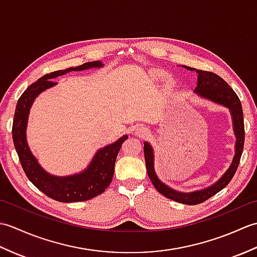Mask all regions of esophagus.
I'll use <instances>...</instances> for the list:
<instances>
[{
    "label": "esophagus",
    "mask_w": 257,
    "mask_h": 257,
    "mask_svg": "<svg viewBox=\"0 0 257 257\" xmlns=\"http://www.w3.org/2000/svg\"><path fill=\"white\" fill-rule=\"evenodd\" d=\"M134 132H135L136 135H138V136H145L147 134L146 128L143 127V125H140V124L134 127Z\"/></svg>",
    "instance_id": "esophagus-1"
}]
</instances>
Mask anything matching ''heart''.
Wrapping results in <instances>:
<instances>
[{
  "instance_id": "1",
  "label": "heart",
  "mask_w": 257,
  "mask_h": 257,
  "mask_svg": "<svg viewBox=\"0 0 257 257\" xmlns=\"http://www.w3.org/2000/svg\"><path fill=\"white\" fill-rule=\"evenodd\" d=\"M149 77L152 81H162L167 77V75L162 72V70L159 69H151L149 72Z\"/></svg>"
}]
</instances>
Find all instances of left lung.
<instances>
[{"label": "left lung", "instance_id": "left-lung-1", "mask_svg": "<svg viewBox=\"0 0 257 257\" xmlns=\"http://www.w3.org/2000/svg\"><path fill=\"white\" fill-rule=\"evenodd\" d=\"M182 67L188 70H192V72L194 70V72L198 74V81H196V87L194 88L193 92H195V94L200 98H202V99L212 101L213 103H216V105H220L228 109L232 118L233 133L236 139L235 146H234V150H235V152H234L232 162L230 167L227 168V170L213 184L204 189L192 191V192H182V191L174 190L158 178L155 170L154 148H152V146L148 141H145L144 143L147 172H148V176L151 180L152 184L155 185V188L168 199L179 202V203L194 205L202 203V202L210 199L211 196L216 194L217 192H220L222 189H224L226 185L230 183L233 176L235 174L244 148V119L241 101H239L237 95L234 92L231 87L228 86V84L224 79H222L219 75H216L214 73L195 69L189 66Z\"/></svg>", "mask_w": 257, "mask_h": 257}]
</instances>
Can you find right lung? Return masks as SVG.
<instances>
[{
    "label": "right lung",
    "instance_id": "1",
    "mask_svg": "<svg viewBox=\"0 0 257 257\" xmlns=\"http://www.w3.org/2000/svg\"><path fill=\"white\" fill-rule=\"evenodd\" d=\"M102 66V62L95 61L85 63L80 66L46 74L22 94L16 105L12 128L15 150L18 152L26 177L38 190H41L51 199L69 203V202L90 200L98 194H101L111 182L118 152L128 136L124 135L114 143L98 149L89 165L80 172L69 176H54L40 165L27 144L26 129L32 105L38 95L57 85L53 79L70 72H81L91 68H101Z\"/></svg>",
    "mask_w": 257,
    "mask_h": 257
}]
</instances>
